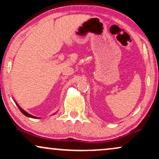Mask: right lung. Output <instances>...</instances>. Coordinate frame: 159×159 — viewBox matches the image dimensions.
<instances>
[{
  "label": "right lung",
  "mask_w": 159,
  "mask_h": 159,
  "mask_svg": "<svg viewBox=\"0 0 159 159\" xmlns=\"http://www.w3.org/2000/svg\"><path fill=\"white\" fill-rule=\"evenodd\" d=\"M15 103H16V102L15 101ZM16 105H17V106H18V108H19V110L21 111V112L22 113V114H24V115H25L26 116H27V117H30V118H33V119H38V117H36V116H32V115H31V114H28V113L27 112V111H25V110L24 109H22V108H21L20 106H19L18 104L16 103Z\"/></svg>",
  "instance_id": "right-lung-1"
}]
</instances>
